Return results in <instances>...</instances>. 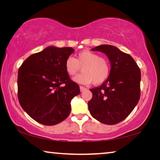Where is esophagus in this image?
I'll return each mask as SVG.
<instances>
[{
  "instance_id": "esophagus-1",
  "label": "esophagus",
  "mask_w": 160,
  "mask_h": 160,
  "mask_svg": "<svg viewBox=\"0 0 160 160\" xmlns=\"http://www.w3.org/2000/svg\"><path fill=\"white\" fill-rule=\"evenodd\" d=\"M80 92H84L87 90V88H85V87H82V86H80Z\"/></svg>"
}]
</instances>
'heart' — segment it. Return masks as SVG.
<instances>
[{"instance_id":"1","label":"heart","mask_w":160,"mask_h":160,"mask_svg":"<svg viewBox=\"0 0 160 160\" xmlns=\"http://www.w3.org/2000/svg\"><path fill=\"white\" fill-rule=\"evenodd\" d=\"M82 68V73L73 78L75 82L80 84L100 85L109 76L111 66L109 61L100 57L97 53L89 50H83L78 54L76 59L68 57L65 62L67 73L74 76Z\"/></svg>"}]
</instances>
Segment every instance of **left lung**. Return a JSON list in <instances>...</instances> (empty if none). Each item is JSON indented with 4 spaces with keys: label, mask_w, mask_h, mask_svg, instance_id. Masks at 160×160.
<instances>
[{
    "label": "left lung",
    "mask_w": 160,
    "mask_h": 160,
    "mask_svg": "<svg viewBox=\"0 0 160 160\" xmlns=\"http://www.w3.org/2000/svg\"><path fill=\"white\" fill-rule=\"evenodd\" d=\"M92 51L106 54L111 70L104 82L90 89L92 98L88 102L89 111L99 122L113 125L128 117L138 102L141 73L134 59L114 46L100 45Z\"/></svg>",
    "instance_id": "1"
}]
</instances>
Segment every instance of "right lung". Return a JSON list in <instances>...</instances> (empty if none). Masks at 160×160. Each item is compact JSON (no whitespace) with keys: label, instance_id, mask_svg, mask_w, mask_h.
I'll list each match as a JSON object with an SVG mask.
<instances>
[{"label":"right lung","instance_id":"obj_1","mask_svg":"<svg viewBox=\"0 0 160 160\" xmlns=\"http://www.w3.org/2000/svg\"><path fill=\"white\" fill-rule=\"evenodd\" d=\"M73 52L71 47H48L29 56L19 68V102L37 122L53 126L69 116L70 102L80 92L65 68Z\"/></svg>","mask_w":160,"mask_h":160}]
</instances>
